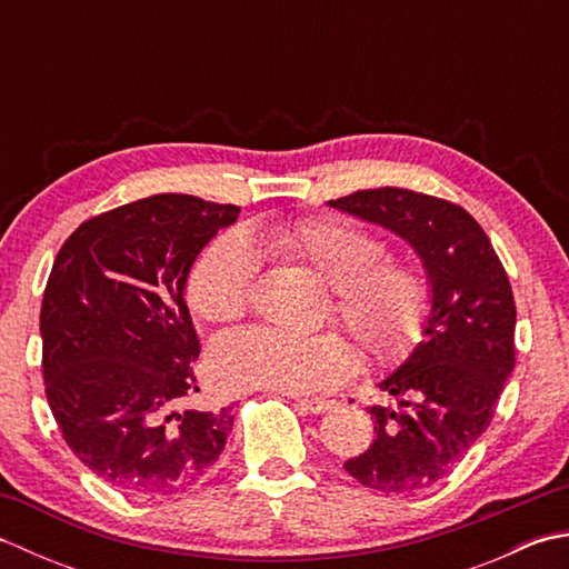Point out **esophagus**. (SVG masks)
<instances>
[{"instance_id": "1", "label": "esophagus", "mask_w": 569, "mask_h": 569, "mask_svg": "<svg viewBox=\"0 0 569 569\" xmlns=\"http://www.w3.org/2000/svg\"><path fill=\"white\" fill-rule=\"evenodd\" d=\"M296 406L306 413H325L335 406V401H325V398H296Z\"/></svg>"}]
</instances>
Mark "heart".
I'll use <instances>...</instances> for the list:
<instances>
[{
	"label": "heart",
	"mask_w": 569,
	"mask_h": 569,
	"mask_svg": "<svg viewBox=\"0 0 569 569\" xmlns=\"http://www.w3.org/2000/svg\"><path fill=\"white\" fill-rule=\"evenodd\" d=\"M253 241L322 278L332 288L337 320L373 359L398 361L418 345L432 303L428 276L418 263L386 259V244L369 229L330 214L271 220ZM257 278L259 253L247 237H217L190 273V306L210 322L237 320L251 303ZM208 367L227 391L316 393L345 379L352 352L337 335L244 328L217 337Z\"/></svg>",
	"instance_id": "b5f03b06"
}]
</instances>
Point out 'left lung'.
I'll use <instances>...</instances> for the list:
<instances>
[{"instance_id":"left-lung-1","label":"left lung","mask_w":569,"mask_h":569,"mask_svg":"<svg viewBox=\"0 0 569 569\" xmlns=\"http://www.w3.org/2000/svg\"><path fill=\"white\" fill-rule=\"evenodd\" d=\"M328 204L401 237L432 288L422 340L379 381L398 406H369L377 438L345 469L383 493L432 487L489 428L513 371L509 276L459 204L403 188L359 190Z\"/></svg>"}]
</instances>
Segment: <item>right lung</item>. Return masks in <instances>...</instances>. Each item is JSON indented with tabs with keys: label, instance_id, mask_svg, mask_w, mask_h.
Returning a JSON list of instances; mask_svg holds the SVG:
<instances>
[{
	"label": "right lung",
	"instance_id": "1",
	"mask_svg": "<svg viewBox=\"0 0 569 569\" xmlns=\"http://www.w3.org/2000/svg\"><path fill=\"white\" fill-rule=\"evenodd\" d=\"M234 204L151 196L82 222L41 306L46 398L80 462L134 497H168L220 459L232 408L178 410L200 391L186 283Z\"/></svg>",
	"mask_w": 569,
	"mask_h": 569
}]
</instances>
